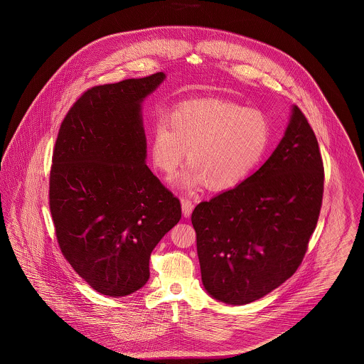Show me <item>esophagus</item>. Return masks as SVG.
<instances>
[{
  "mask_svg": "<svg viewBox=\"0 0 364 364\" xmlns=\"http://www.w3.org/2000/svg\"><path fill=\"white\" fill-rule=\"evenodd\" d=\"M193 208H195V205L192 203V200L182 199V214H183V217H189L193 211Z\"/></svg>",
  "mask_w": 364,
  "mask_h": 364,
  "instance_id": "esophagus-1",
  "label": "esophagus"
}]
</instances>
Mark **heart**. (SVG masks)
Masks as SVG:
<instances>
[{
    "label": "heart",
    "mask_w": 364,
    "mask_h": 364,
    "mask_svg": "<svg viewBox=\"0 0 364 364\" xmlns=\"http://www.w3.org/2000/svg\"><path fill=\"white\" fill-rule=\"evenodd\" d=\"M270 141V123L258 110L206 100L178 105L151 129L150 158L156 169L171 176L185 156L189 165L181 175L185 189L206 183L210 191H230L258 168Z\"/></svg>",
    "instance_id": "heart-1"
}]
</instances>
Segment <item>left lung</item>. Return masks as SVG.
I'll use <instances>...</instances> for the list:
<instances>
[{"label":"left lung","mask_w":364,"mask_h":364,"mask_svg":"<svg viewBox=\"0 0 364 364\" xmlns=\"http://www.w3.org/2000/svg\"><path fill=\"white\" fill-rule=\"evenodd\" d=\"M322 195L318 141L294 105L284 137L259 169L192 213L208 294L244 306L291 277L307 252Z\"/></svg>","instance_id":"8db88e82"}]
</instances>
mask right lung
Returning a JSON list of instances; mask_svg holds the SVG:
<instances>
[{"label":"right lung","mask_w":364,"mask_h":364,"mask_svg":"<svg viewBox=\"0 0 364 364\" xmlns=\"http://www.w3.org/2000/svg\"><path fill=\"white\" fill-rule=\"evenodd\" d=\"M144 78L85 91L61 122L49 206L61 254L98 293L129 296L150 277V257L181 220V202L146 164L141 102L164 81Z\"/></svg>","instance_id":"right-lung-1"}]
</instances>
